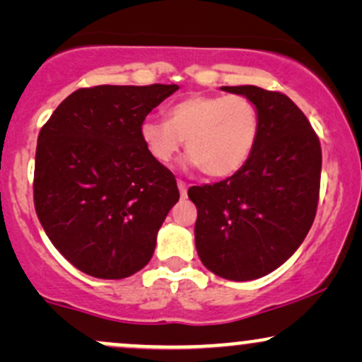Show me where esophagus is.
I'll use <instances>...</instances> for the list:
<instances>
[{"instance_id": "34e87169", "label": "esophagus", "mask_w": 362, "mask_h": 362, "mask_svg": "<svg viewBox=\"0 0 362 362\" xmlns=\"http://www.w3.org/2000/svg\"><path fill=\"white\" fill-rule=\"evenodd\" d=\"M177 185H178V190H180V195L182 197H187V184L184 180H177Z\"/></svg>"}]
</instances>
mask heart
I'll use <instances>...</instances> for the list:
<instances>
[{
    "label": "heart",
    "mask_w": 362,
    "mask_h": 362,
    "mask_svg": "<svg viewBox=\"0 0 362 362\" xmlns=\"http://www.w3.org/2000/svg\"><path fill=\"white\" fill-rule=\"evenodd\" d=\"M259 131V110L243 95H190L170 107L167 120L148 117L139 126L156 161L170 163L185 141L187 165L213 178L233 175L247 163Z\"/></svg>",
    "instance_id": "b5f03b06"
}]
</instances>
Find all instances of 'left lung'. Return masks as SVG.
Returning a JSON list of instances; mask_svg holds the SVG:
<instances>
[{
    "label": "left lung",
    "mask_w": 362,
    "mask_h": 362,
    "mask_svg": "<svg viewBox=\"0 0 362 362\" xmlns=\"http://www.w3.org/2000/svg\"><path fill=\"white\" fill-rule=\"evenodd\" d=\"M255 103L260 131L235 175L194 185L195 248L202 264L230 281L267 276L298 250L317 214L322 148L306 115L279 91L221 86Z\"/></svg>",
    "instance_id": "1"
}]
</instances>
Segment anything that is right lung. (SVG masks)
<instances>
[{
    "label": "right lung",
    "instance_id": "1",
    "mask_svg": "<svg viewBox=\"0 0 362 362\" xmlns=\"http://www.w3.org/2000/svg\"><path fill=\"white\" fill-rule=\"evenodd\" d=\"M177 85H100L73 91L40 129L34 204L54 247L98 279H124L151 260L177 204V180L139 136Z\"/></svg>",
    "mask_w": 362,
    "mask_h": 362
}]
</instances>
